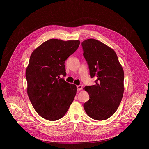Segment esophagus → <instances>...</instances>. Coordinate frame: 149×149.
<instances>
[{
  "label": "esophagus",
  "mask_w": 149,
  "mask_h": 149,
  "mask_svg": "<svg viewBox=\"0 0 149 149\" xmlns=\"http://www.w3.org/2000/svg\"><path fill=\"white\" fill-rule=\"evenodd\" d=\"M82 89V86L79 85V86H77V91H81Z\"/></svg>",
  "instance_id": "obj_1"
}]
</instances>
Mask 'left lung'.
<instances>
[{"mask_svg": "<svg viewBox=\"0 0 149 149\" xmlns=\"http://www.w3.org/2000/svg\"><path fill=\"white\" fill-rule=\"evenodd\" d=\"M82 46L91 77H97L95 85L84 87L89 100L84 109L94 120H107L116 112L123 97V69L115 52L101 41L88 39Z\"/></svg>", "mask_w": 149, "mask_h": 149, "instance_id": "8db88e82", "label": "left lung"}]
</instances>
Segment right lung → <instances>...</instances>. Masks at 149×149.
<instances>
[{
  "label": "right lung",
  "instance_id": "right-lung-1",
  "mask_svg": "<svg viewBox=\"0 0 149 149\" xmlns=\"http://www.w3.org/2000/svg\"><path fill=\"white\" fill-rule=\"evenodd\" d=\"M79 40L51 39L33 51L26 70L27 94L41 117L54 121L65 116L77 88L60 77L65 76V60L78 48Z\"/></svg>",
  "mask_w": 149,
  "mask_h": 149
}]
</instances>
